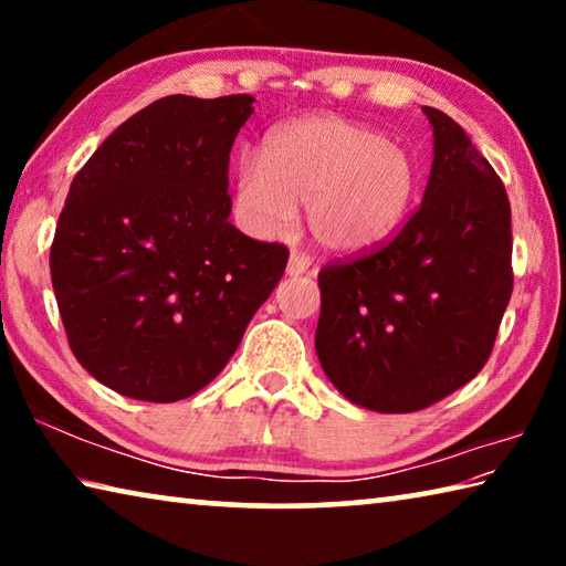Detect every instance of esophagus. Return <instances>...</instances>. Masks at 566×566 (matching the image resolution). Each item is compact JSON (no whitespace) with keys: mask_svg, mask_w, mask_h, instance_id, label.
Here are the masks:
<instances>
[{"mask_svg":"<svg viewBox=\"0 0 566 566\" xmlns=\"http://www.w3.org/2000/svg\"><path fill=\"white\" fill-rule=\"evenodd\" d=\"M310 256H306L304 252H300V249H294V252L290 254V262H286V274L290 276H300L304 274L306 270H310Z\"/></svg>","mask_w":566,"mask_h":566,"instance_id":"esophagus-1","label":"esophagus"}]
</instances>
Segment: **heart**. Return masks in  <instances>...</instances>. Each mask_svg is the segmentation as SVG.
<instances>
[{
    "instance_id": "1",
    "label": "heart",
    "mask_w": 566,
    "mask_h": 566,
    "mask_svg": "<svg viewBox=\"0 0 566 566\" xmlns=\"http://www.w3.org/2000/svg\"><path fill=\"white\" fill-rule=\"evenodd\" d=\"M419 189L407 147L367 124L304 117L266 134L260 161L237 167L234 199L256 234H280L306 205V227L324 249L357 254L405 222Z\"/></svg>"
}]
</instances>
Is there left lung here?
I'll use <instances>...</instances> for the list:
<instances>
[{"mask_svg": "<svg viewBox=\"0 0 566 566\" xmlns=\"http://www.w3.org/2000/svg\"><path fill=\"white\" fill-rule=\"evenodd\" d=\"M424 199L377 247L319 270L317 354L354 405L407 415L474 379L512 296V209L464 129L434 107Z\"/></svg>", "mask_w": 566, "mask_h": 566, "instance_id": "obj_1", "label": "left lung"}]
</instances>
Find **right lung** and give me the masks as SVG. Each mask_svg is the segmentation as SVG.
Segmentation results:
<instances>
[{"label": "right lung", "mask_w": 566, "mask_h": 566, "mask_svg": "<svg viewBox=\"0 0 566 566\" xmlns=\"http://www.w3.org/2000/svg\"><path fill=\"white\" fill-rule=\"evenodd\" d=\"M252 102H151L72 179L54 296L76 361L124 397L167 405L207 387L282 280L290 249L227 219L229 151Z\"/></svg>", "instance_id": "obj_1"}]
</instances>
